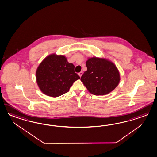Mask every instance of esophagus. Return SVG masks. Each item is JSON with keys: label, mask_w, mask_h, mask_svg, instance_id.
<instances>
[{"label": "esophagus", "mask_w": 157, "mask_h": 157, "mask_svg": "<svg viewBox=\"0 0 157 157\" xmlns=\"http://www.w3.org/2000/svg\"><path fill=\"white\" fill-rule=\"evenodd\" d=\"M82 74H83V72L82 71L80 72H79V73H78V75H79L80 77H81V76L82 75Z\"/></svg>", "instance_id": "34e87169"}]
</instances>
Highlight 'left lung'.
<instances>
[{
  "label": "left lung",
  "mask_w": 157,
  "mask_h": 157,
  "mask_svg": "<svg viewBox=\"0 0 157 157\" xmlns=\"http://www.w3.org/2000/svg\"><path fill=\"white\" fill-rule=\"evenodd\" d=\"M86 67L87 70L81 76V80L91 93L105 95L118 85L120 74L112 62L92 57L86 62Z\"/></svg>",
  "instance_id": "8db88e82"
}]
</instances>
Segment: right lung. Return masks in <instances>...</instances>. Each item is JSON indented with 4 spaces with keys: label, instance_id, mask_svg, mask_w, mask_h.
Listing matches in <instances>:
<instances>
[{
    "label": "right lung",
    "instance_id": "1",
    "mask_svg": "<svg viewBox=\"0 0 157 157\" xmlns=\"http://www.w3.org/2000/svg\"><path fill=\"white\" fill-rule=\"evenodd\" d=\"M75 66L63 55L52 54L38 66L36 79L40 90L46 95L56 97L67 93L73 83L80 78Z\"/></svg>",
    "mask_w": 157,
    "mask_h": 157
}]
</instances>
